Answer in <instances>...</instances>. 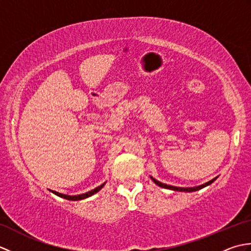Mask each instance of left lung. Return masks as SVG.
I'll list each match as a JSON object with an SVG mask.
<instances>
[{
    "label": "left lung",
    "instance_id": "8db88e82",
    "mask_svg": "<svg viewBox=\"0 0 251 251\" xmlns=\"http://www.w3.org/2000/svg\"><path fill=\"white\" fill-rule=\"evenodd\" d=\"M217 178H218V177L214 178V179L210 180V181H208V182H206V183H204V184H201V185H199V186H194V188H179V186L167 185V184H165V183H162V182H159V181H157L156 179H154L153 177H151V179L153 180V182L155 183V184H157L158 186H161V188L169 189V190H173V191H179V192H194V191H199V190H201V189H202V188H205V186H207V185L211 184V183L214 182V181H215Z\"/></svg>",
    "mask_w": 251,
    "mask_h": 251
}]
</instances>
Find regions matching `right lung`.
<instances>
[{
	"label": "right lung",
	"instance_id": "add662e5",
	"mask_svg": "<svg viewBox=\"0 0 251 251\" xmlns=\"http://www.w3.org/2000/svg\"><path fill=\"white\" fill-rule=\"evenodd\" d=\"M104 184H105V182L101 184L100 186H97V188L92 190V191L86 192V193H83V194H79V195H66V194L58 193V192H56V191H51V192H52V193H54V194H56L57 196L62 197V199H66V200H69V201H81V200H84V199H87V197L94 195L95 193H97L98 191H100L101 189L103 188Z\"/></svg>",
	"mask_w": 251,
	"mask_h": 251
}]
</instances>
